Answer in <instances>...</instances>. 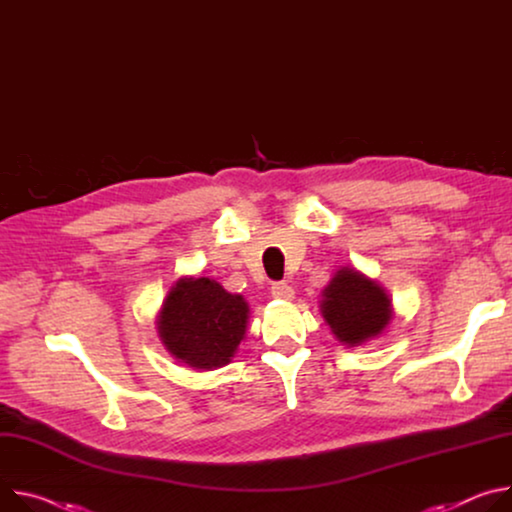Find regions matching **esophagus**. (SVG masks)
<instances>
[{
	"label": "esophagus",
	"instance_id": "34e87169",
	"mask_svg": "<svg viewBox=\"0 0 512 512\" xmlns=\"http://www.w3.org/2000/svg\"><path fill=\"white\" fill-rule=\"evenodd\" d=\"M272 297L274 299H282V301H291V299H295V291H293V287H289L287 282H274L272 285Z\"/></svg>",
	"mask_w": 512,
	"mask_h": 512
}]
</instances>
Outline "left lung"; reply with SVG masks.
I'll return each instance as SVG.
<instances>
[{
    "mask_svg": "<svg viewBox=\"0 0 512 512\" xmlns=\"http://www.w3.org/2000/svg\"><path fill=\"white\" fill-rule=\"evenodd\" d=\"M321 315L337 342L348 348L378 337L392 319V301L376 280L342 266L321 291Z\"/></svg>",
    "mask_w": 512,
    "mask_h": 512,
    "instance_id": "left-lung-1",
    "label": "left lung"
}]
</instances>
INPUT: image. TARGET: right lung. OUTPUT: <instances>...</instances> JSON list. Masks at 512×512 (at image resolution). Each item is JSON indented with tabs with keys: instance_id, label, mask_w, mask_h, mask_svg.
Masks as SVG:
<instances>
[{
	"instance_id": "add662e5",
	"label": "right lung",
	"mask_w": 512,
	"mask_h": 512,
	"mask_svg": "<svg viewBox=\"0 0 512 512\" xmlns=\"http://www.w3.org/2000/svg\"><path fill=\"white\" fill-rule=\"evenodd\" d=\"M250 307L217 280L183 276L170 287L156 329L164 350L197 370L230 364L246 335Z\"/></svg>"
}]
</instances>
